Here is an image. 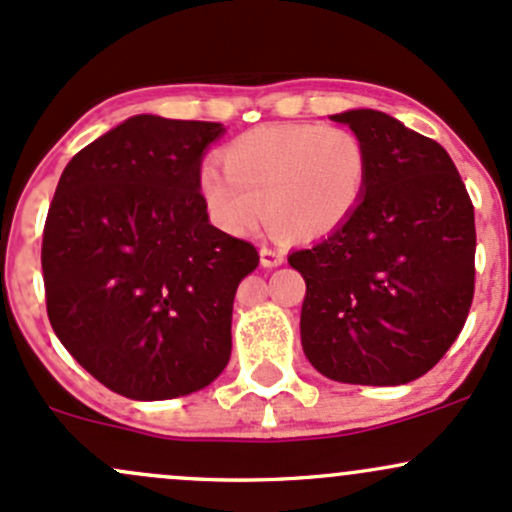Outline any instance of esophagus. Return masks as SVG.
<instances>
[{"label":"esophagus","instance_id":"obj_1","mask_svg":"<svg viewBox=\"0 0 512 512\" xmlns=\"http://www.w3.org/2000/svg\"><path fill=\"white\" fill-rule=\"evenodd\" d=\"M285 261V251L278 249V246H261V266L263 268H276Z\"/></svg>","mask_w":512,"mask_h":512}]
</instances>
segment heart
Instances as JSON below:
<instances>
[{"label":"heart","instance_id":"obj_1","mask_svg":"<svg viewBox=\"0 0 512 512\" xmlns=\"http://www.w3.org/2000/svg\"><path fill=\"white\" fill-rule=\"evenodd\" d=\"M224 170L207 166V210L234 234L266 217L280 239L310 241L337 232L364 202L371 156L354 131L322 124H266L222 148Z\"/></svg>","mask_w":512,"mask_h":512}]
</instances>
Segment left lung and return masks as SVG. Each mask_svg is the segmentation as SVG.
<instances>
[{"label":"left lung","mask_w":512,"mask_h":512,"mask_svg":"<svg viewBox=\"0 0 512 512\" xmlns=\"http://www.w3.org/2000/svg\"><path fill=\"white\" fill-rule=\"evenodd\" d=\"M368 148L359 210L288 263L305 278L300 339L339 383L403 386L459 337L474 300V205L449 153L376 109L334 114Z\"/></svg>","instance_id":"left-lung-1"}]
</instances>
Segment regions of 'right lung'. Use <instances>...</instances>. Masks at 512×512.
Returning a JSON list of instances; mask_svg holds the SVG:
<instances>
[{"instance_id":"obj_1","label":"right lung","mask_w":512,"mask_h":512,"mask_svg":"<svg viewBox=\"0 0 512 512\" xmlns=\"http://www.w3.org/2000/svg\"><path fill=\"white\" fill-rule=\"evenodd\" d=\"M217 122L139 114L75 153L43 227L53 332L102 386L168 400L210 386L254 244L212 227L200 192Z\"/></svg>"}]
</instances>
